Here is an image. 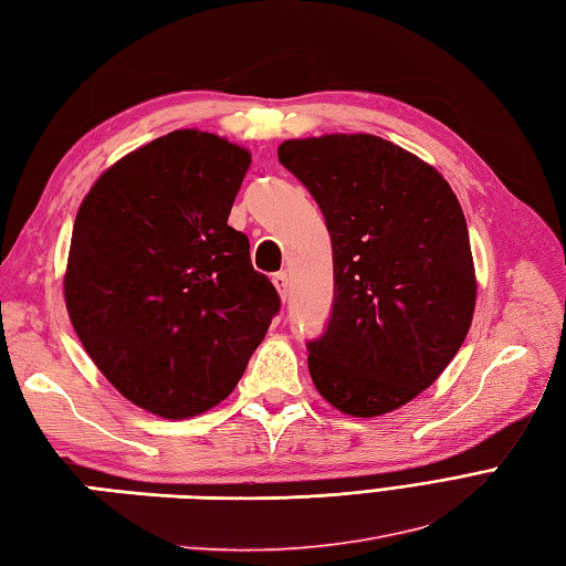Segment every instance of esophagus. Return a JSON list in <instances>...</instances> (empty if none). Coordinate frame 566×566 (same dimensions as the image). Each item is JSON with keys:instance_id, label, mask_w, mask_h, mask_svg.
Here are the masks:
<instances>
[{"instance_id": "esophagus-1", "label": "esophagus", "mask_w": 566, "mask_h": 566, "mask_svg": "<svg viewBox=\"0 0 566 566\" xmlns=\"http://www.w3.org/2000/svg\"><path fill=\"white\" fill-rule=\"evenodd\" d=\"M273 285H275V291L281 293V297L285 300L287 297V273L285 271L273 273Z\"/></svg>"}]
</instances>
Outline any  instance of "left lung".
<instances>
[{"label": "left lung", "instance_id": "8db88e82", "mask_svg": "<svg viewBox=\"0 0 566 566\" xmlns=\"http://www.w3.org/2000/svg\"><path fill=\"white\" fill-rule=\"evenodd\" d=\"M279 161L317 200L334 303L307 342L319 395L350 417L407 405L460 350L476 283L468 222L433 167L375 135L285 140Z\"/></svg>", "mask_w": 566, "mask_h": 566}]
</instances>
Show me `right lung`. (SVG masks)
Returning <instances> with one entry per match:
<instances>
[{
    "label": "right lung",
    "instance_id": "right-lung-1",
    "mask_svg": "<svg viewBox=\"0 0 566 566\" xmlns=\"http://www.w3.org/2000/svg\"><path fill=\"white\" fill-rule=\"evenodd\" d=\"M249 165L218 135L174 130L116 161L74 220V332L123 397L165 419L220 405L281 310L228 224Z\"/></svg>",
    "mask_w": 566,
    "mask_h": 566
}]
</instances>
